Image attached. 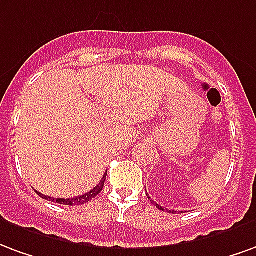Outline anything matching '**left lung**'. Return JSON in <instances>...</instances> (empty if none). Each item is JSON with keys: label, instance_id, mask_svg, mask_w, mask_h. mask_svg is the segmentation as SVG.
Instances as JSON below:
<instances>
[{"label": "left lung", "instance_id": "left-lung-1", "mask_svg": "<svg viewBox=\"0 0 256 256\" xmlns=\"http://www.w3.org/2000/svg\"><path fill=\"white\" fill-rule=\"evenodd\" d=\"M151 203H152V204H154V206H156L158 207V208H160V210H162V212H173V214H176V212H174V210H169V208H164V207L162 206H160V204H156V202H152V200H151Z\"/></svg>", "mask_w": 256, "mask_h": 256}]
</instances>
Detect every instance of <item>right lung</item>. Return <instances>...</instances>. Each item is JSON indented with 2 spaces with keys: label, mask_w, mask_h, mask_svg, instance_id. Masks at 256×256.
I'll return each mask as SVG.
<instances>
[{
  "label": "right lung",
  "mask_w": 256,
  "mask_h": 256,
  "mask_svg": "<svg viewBox=\"0 0 256 256\" xmlns=\"http://www.w3.org/2000/svg\"><path fill=\"white\" fill-rule=\"evenodd\" d=\"M106 174H108V170L105 172V174H104V177L100 178V184L96 186L95 188H92L91 191L87 192V194H84V195H80V196H76V198H68V199H61V198H52L50 196H46V195H44V194H39L38 191V195L40 198H44V199H52L53 202L56 203H60V204H65V206H78V204H84V203L90 202L92 198H95L98 194H100V191H102V188H104V184H105V180H106Z\"/></svg>",
  "instance_id": "1"
}]
</instances>
